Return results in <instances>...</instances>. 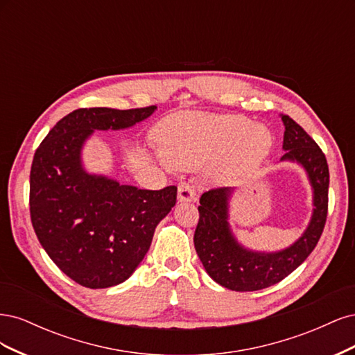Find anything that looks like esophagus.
Here are the masks:
<instances>
[{
    "mask_svg": "<svg viewBox=\"0 0 355 355\" xmlns=\"http://www.w3.org/2000/svg\"><path fill=\"white\" fill-rule=\"evenodd\" d=\"M197 200L196 189L187 182H182L178 187V201L179 202H194Z\"/></svg>",
    "mask_w": 355,
    "mask_h": 355,
    "instance_id": "obj_1",
    "label": "esophagus"
}]
</instances>
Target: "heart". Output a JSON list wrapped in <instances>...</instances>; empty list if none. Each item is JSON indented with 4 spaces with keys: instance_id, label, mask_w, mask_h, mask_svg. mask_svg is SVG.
I'll list each match as a JSON object with an SVG mask.
<instances>
[{
    "instance_id": "b5f03b06",
    "label": "heart",
    "mask_w": 355,
    "mask_h": 355,
    "mask_svg": "<svg viewBox=\"0 0 355 355\" xmlns=\"http://www.w3.org/2000/svg\"><path fill=\"white\" fill-rule=\"evenodd\" d=\"M167 163L182 170L196 168L220 157L211 171L218 182H231L256 167L272 148V135L237 114L179 112L157 128Z\"/></svg>"
}]
</instances>
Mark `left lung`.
<instances>
[{"label": "left lung", "mask_w": 355, "mask_h": 355, "mask_svg": "<svg viewBox=\"0 0 355 355\" xmlns=\"http://www.w3.org/2000/svg\"><path fill=\"white\" fill-rule=\"evenodd\" d=\"M284 124L282 161H293L306 171L313 188V216L304 234L278 252H254L237 241L230 227V198L234 188L204 192L194 245L204 270L218 284L235 292H254L277 284L302 263L323 234L329 202V166L315 141L288 115Z\"/></svg>", "instance_id": "left-lung-1"}]
</instances>
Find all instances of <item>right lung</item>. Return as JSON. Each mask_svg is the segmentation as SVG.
<instances>
[{
    "label": "right lung",
    "mask_w": 355,
    "mask_h": 355,
    "mask_svg": "<svg viewBox=\"0 0 355 355\" xmlns=\"http://www.w3.org/2000/svg\"><path fill=\"white\" fill-rule=\"evenodd\" d=\"M157 106L81 108L63 116L35 151L29 178L32 227L59 270L89 288L125 282L142 262L178 188L139 189L85 171L81 151L94 130H123Z\"/></svg>",
    "instance_id": "obj_1"
}]
</instances>
